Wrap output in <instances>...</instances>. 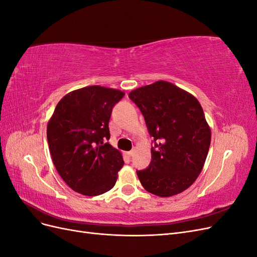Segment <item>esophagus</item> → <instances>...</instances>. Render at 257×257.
Here are the masks:
<instances>
[{"instance_id":"34e87169","label":"esophagus","mask_w":257,"mask_h":257,"mask_svg":"<svg viewBox=\"0 0 257 257\" xmlns=\"http://www.w3.org/2000/svg\"><path fill=\"white\" fill-rule=\"evenodd\" d=\"M135 153V150L133 149V150H131V151H128V152H126V154H127V157H133V154Z\"/></svg>"}]
</instances>
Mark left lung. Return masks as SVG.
Instances as JSON below:
<instances>
[{
    "mask_svg": "<svg viewBox=\"0 0 257 257\" xmlns=\"http://www.w3.org/2000/svg\"><path fill=\"white\" fill-rule=\"evenodd\" d=\"M153 137L151 162L137 170L139 181L154 195L168 197L189 188L204 167L211 132L198 100L167 81L132 91Z\"/></svg>",
    "mask_w": 257,
    "mask_h": 257,
    "instance_id": "left-lung-1",
    "label": "left lung"
}]
</instances>
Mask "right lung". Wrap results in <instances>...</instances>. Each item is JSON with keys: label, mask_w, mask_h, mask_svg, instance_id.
Returning a JSON list of instances; mask_svg holds the SVG:
<instances>
[{"label": "right lung", "mask_w": 257, "mask_h": 257, "mask_svg": "<svg viewBox=\"0 0 257 257\" xmlns=\"http://www.w3.org/2000/svg\"><path fill=\"white\" fill-rule=\"evenodd\" d=\"M124 93L91 85L68 93L58 103L47 125L52 162L65 183L85 196L111 190L124 162L107 143L113 106Z\"/></svg>", "instance_id": "right-lung-1"}]
</instances>
